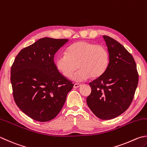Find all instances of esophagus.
I'll list each match as a JSON object with an SVG mask.
<instances>
[{"mask_svg":"<svg viewBox=\"0 0 147 147\" xmlns=\"http://www.w3.org/2000/svg\"><path fill=\"white\" fill-rule=\"evenodd\" d=\"M81 86V85L79 84H74V88H79Z\"/></svg>","mask_w":147,"mask_h":147,"instance_id":"34e87169","label":"esophagus"}]
</instances>
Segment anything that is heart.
<instances>
[{"label":"heart","instance_id":"heart-1","mask_svg":"<svg viewBox=\"0 0 147 147\" xmlns=\"http://www.w3.org/2000/svg\"><path fill=\"white\" fill-rule=\"evenodd\" d=\"M109 63V54L103 45L86 41H79L71 44L66 54H59L54 61L57 71L66 78L72 77V80L82 82L90 77L98 78L106 71Z\"/></svg>","mask_w":147,"mask_h":147}]
</instances>
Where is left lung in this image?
Segmentation results:
<instances>
[{
  "instance_id": "obj_1",
  "label": "left lung",
  "mask_w": 147,
  "mask_h": 147,
  "mask_svg": "<svg viewBox=\"0 0 147 147\" xmlns=\"http://www.w3.org/2000/svg\"><path fill=\"white\" fill-rule=\"evenodd\" d=\"M109 54L105 73L90 83L91 93L88 107L96 117L111 120L128 109L138 84V74L133 57L117 41L103 36Z\"/></svg>"
}]
</instances>
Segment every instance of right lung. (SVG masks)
I'll use <instances>...</instances> for the list:
<instances>
[{
    "label": "right lung",
    "instance_id": "1",
    "mask_svg": "<svg viewBox=\"0 0 147 147\" xmlns=\"http://www.w3.org/2000/svg\"><path fill=\"white\" fill-rule=\"evenodd\" d=\"M68 39L43 38L21 50L11 69L14 100L33 120L45 122L61 110L74 84L55 66L54 55Z\"/></svg>",
    "mask_w": 147,
    "mask_h": 147
}]
</instances>
